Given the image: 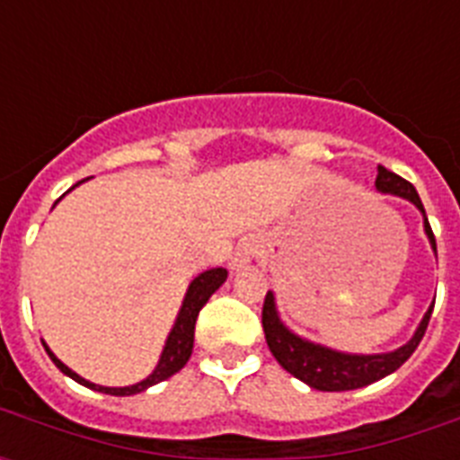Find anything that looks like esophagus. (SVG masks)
<instances>
[{
	"mask_svg": "<svg viewBox=\"0 0 460 460\" xmlns=\"http://www.w3.org/2000/svg\"><path fill=\"white\" fill-rule=\"evenodd\" d=\"M260 248H262V245H260V241L255 236L243 238V241L238 243L234 258H231V270L236 272V270H241V267L251 265L252 260L260 255Z\"/></svg>",
	"mask_w": 460,
	"mask_h": 460,
	"instance_id": "esophagus-1",
	"label": "esophagus"
}]
</instances>
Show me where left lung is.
Here are the masks:
<instances>
[{
	"mask_svg": "<svg viewBox=\"0 0 460 460\" xmlns=\"http://www.w3.org/2000/svg\"><path fill=\"white\" fill-rule=\"evenodd\" d=\"M375 186L382 193L399 195L403 200L413 202L415 208L422 212V224H425V234L429 238L432 251L437 252L435 234L428 222L425 208L418 190L413 183H408L406 179H401L399 173L389 172L385 166H377V181ZM432 307L425 313L422 322L415 329L413 339L403 343L401 349L389 350V353H372V356H360V353H341V350L327 349L322 343H313L303 339V336L294 334L291 329L279 320L277 305H274V294L267 291L265 305H262V329H265L267 346L272 350V356L277 358V363L287 372H291L296 379L305 382L307 386H313L317 392H349V389H360L367 386L377 379L392 375L406 363L408 358L413 356V350L418 349V343L425 336V329L429 324V314Z\"/></svg>",
	"mask_w": 460,
	"mask_h": 460,
	"instance_id": "left-lung-1",
	"label": "left lung"
}]
</instances>
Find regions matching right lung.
Instances as JSON below:
<instances>
[{
    "label": "right lung",
    "mask_w": 460,
    "mask_h": 460,
    "mask_svg": "<svg viewBox=\"0 0 460 460\" xmlns=\"http://www.w3.org/2000/svg\"><path fill=\"white\" fill-rule=\"evenodd\" d=\"M78 186V183H75ZM226 270L224 267H212L208 272L198 274L193 281H190V287L186 291V298H183V305L179 310V317L173 322L172 332L166 336V343H164V350H162V356H159V363L157 367L153 370V375H147L143 382L138 385H131V386H100V385H93L88 382L85 377L81 375H75L71 367L61 363L59 358L54 356L49 346L42 341L45 346L47 356L52 358V363L59 367L64 375H68L71 379H75L78 385L88 386V389H95V392H102V394H111V396H133V394H140L146 392L147 386L157 385V382H164L169 379L172 375L183 367L188 363V358L193 353V336H195V320H198V313L202 310V305L209 301V296L215 294L217 288L222 287L224 281H226Z\"/></svg>",
    "instance_id": "obj_1"
}]
</instances>
